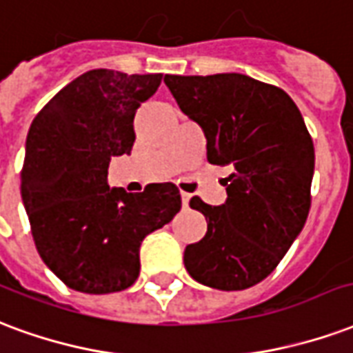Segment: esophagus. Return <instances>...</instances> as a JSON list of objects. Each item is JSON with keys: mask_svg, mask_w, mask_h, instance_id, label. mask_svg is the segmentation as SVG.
Listing matches in <instances>:
<instances>
[{"mask_svg": "<svg viewBox=\"0 0 353 353\" xmlns=\"http://www.w3.org/2000/svg\"><path fill=\"white\" fill-rule=\"evenodd\" d=\"M190 197H192V195L188 194V192H180V199H182V207H184V208L188 207V203H190Z\"/></svg>", "mask_w": 353, "mask_h": 353, "instance_id": "esophagus-1", "label": "esophagus"}]
</instances>
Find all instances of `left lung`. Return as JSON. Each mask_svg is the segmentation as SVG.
Listing matches in <instances>:
<instances>
[{"label":"left lung","mask_w":353,"mask_h":353,"mask_svg":"<svg viewBox=\"0 0 353 353\" xmlns=\"http://www.w3.org/2000/svg\"><path fill=\"white\" fill-rule=\"evenodd\" d=\"M163 82L201 125L208 163L231 167L223 205L190 199L207 233L186 246V271L223 292L252 288L276 269L307 222L312 137L292 97L272 84L241 73L165 74Z\"/></svg>","instance_id":"obj_1"}]
</instances>
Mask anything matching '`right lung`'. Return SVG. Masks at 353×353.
Here are the masks:
<instances>
[{
	"instance_id": "right-lung-1",
	"label": "right lung",
	"mask_w": 353,
	"mask_h": 353,
	"mask_svg": "<svg viewBox=\"0 0 353 353\" xmlns=\"http://www.w3.org/2000/svg\"><path fill=\"white\" fill-rule=\"evenodd\" d=\"M163 74L92 69L33 118L20 173L35 248L71 290L122 292L139 276V248L180 210L173 182L141 194L109 188L110 158L130 154L133 118Z\"/></svg>"
}]
</instances>
